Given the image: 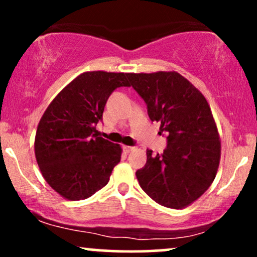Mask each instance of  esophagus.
Listing matches in <instances>:
<instances>
[{
  "label": "esophagus",
  "mask_w": 257,
  "mask_h": 257,
  "mask_svg": "<svg viewBox=\"0 0 257 257\" xmlns=\"http://www.w3.org/2000/svg\"><path fill=\"white\" fill-rule=\"evenodd\" d=\"M123 150H124L125 153H131V152L134 151L135 147H133V146H123Z\"/></svg>",
  "instance_id": "1"
}]
</instances>
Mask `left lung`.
<instances>
[{
	"label": "left lung",
	"mask_w": 257,
	"mask_h": 257,
	"mask_svg": "<svg viewBox=\"0 0 257 257\" xmlns=\"http://www.w3.org/2000/svg\"><path fill=\"white\" fill-rule=\"evenodd\" d=\"M129 81L168 135L162 155L146 151L145 167L135 174L139 185L158 204L186 208L210 187L219 168L221 140L210 106L179 72L129 73Z\"/></svg>",
	"instance_id": "8db88e82"
}]
</instances>
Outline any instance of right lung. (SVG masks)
Here are the masks:
<instances>
[{
  "mask_svg": "<svg viewBox=\"0 0 257 257\" xmlns=\"http://www.w3.org/2000/svg\"><path fill=\"white\" fill-rule=\"evenodd\" d=\"M129 73L87 71L53 99L38 123L35 156L44 180L69 200L85 199L107 185L122 147L99 137L108 96L129 87Z\"/></svg>",
  "mask_w": 257,
  "mask_h": 257,
  "instance_id": "right-lung-1",
  "label": "right lung"
}]
</instances>
